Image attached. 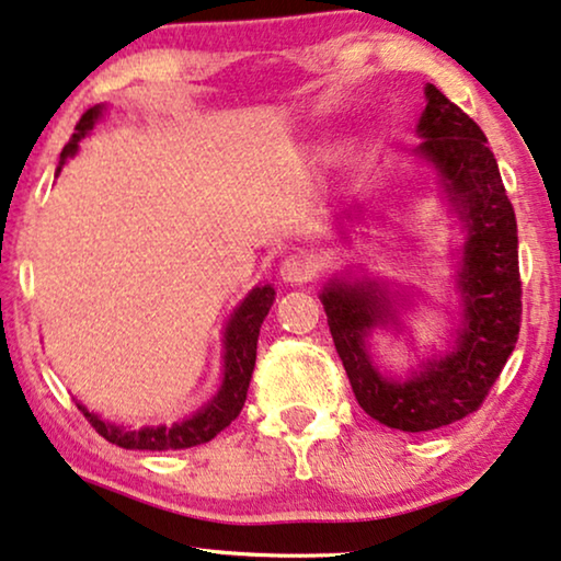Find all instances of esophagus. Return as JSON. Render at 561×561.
I'll use <instances>...</instances> for the list:
<instances>
[{
    "mask_svg": "<svg viewBox=\"0 0 561 561\" xmlns=\"http://www.w3.org/2000/svg\"><path fill=\"white\" fill-rule=\"evenodd\" d=\"M316 275V265L311 257L306 255H288L286 261L280 263V278L290 283V286H304Z\"/></svg>",
    "mask_w": 561,
    "mask_h": 561,
    "instance_id": "1",
    "label": "esophagus"
}]
</instances>
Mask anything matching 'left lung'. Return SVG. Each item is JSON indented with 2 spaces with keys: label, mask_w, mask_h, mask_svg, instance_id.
Returning <instances> with one entry per match:
<instances>
[{
  "label": "left lung",
  "mask_w": 561,
  "mask_h": 561,
  "mask_svg": "<svg viewBox=\"0 0 561 561\" xmlns=\"http://www.w3.org/2000/svg\"><path fill=\"white\" fill-rule=\"evenodd\" d=\"M425 99L417 124L422 141L412 153L435 169L468 232L456 278L462 319L453 348L410 377H387L367 346L371 329L397 321L387 290L377 280L334 278L319 296L356 402L369 417L404 433H427L481 408L522 329L516 215L496 159L481 126L456 103L430 83Z\"/></svg>",
  "instance_id": "8db88e82"
}]
</instances>
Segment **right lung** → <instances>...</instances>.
Masks as SVG:
<instances>
[{"mask_svg":"<svg viewBox=\"0 0 561 561\" xmlns=\"http://www.w3.org/2000/svg\"><path fill=\"white\" fill-rule=\"evenodd\" d=\"M103 105H93L80 116L76 134L65 144L60 153V167L70 157H76L78 141L85 139V134L95 126V121L101 118ZM275 300L273 286L253 288L248 298L234 308L225 329V377L222 387L213 400H209L199 412H194L190 420L174 422L172 427L159 425V427H141V430H124L113 422H105L93 412H88L83 404L78 402V410H83L88 422L95 427V433L103 435L105 440L118 445L126 450H184L194 448V445L209 443L217 433L230 425V422L240 415L242 404H245L250 377L255 369V352H257V334H261V323L271 311Z\"/></svg>","mask_w":561,"mask_h":561,"instance_id":"right-lung-1","label":"right lung"}]
</instances>
